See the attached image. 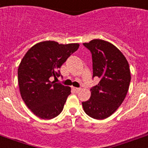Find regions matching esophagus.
<instances>
[{
  "label": "esophagus",
  "instance_id": "obj_1",
  "mask_svg": "<svg viewBox=\"0 0 148 148\" xmlns=\"http://www.w3.org/2000/svg\"><path fill=\"white\" fill-rule=\"evenodd\" d=\"M73 89H74V92H78L81 90V88H73Z\"/></svg>",
  "mask_w": 148,
  "mask_h": 148
}]
</instances>
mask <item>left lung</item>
I'll use <instances>...</instances> for the list:
<instances>
[{"mask_svg":"<svg viewBox=\"0 0 148 148\" xmlns=\"http://www.w3.org/2000/svg\"><path fill=\"white\" fill-rule=\"evenodd\" d=\"M83 45L92 54V78L100 81L91 88L90 98L82 107L92 119H107L125 98L131 81L130 66L124 55L106 40L95 39Z\"/></svg>","mask_w":148,"mask_h":148,"instance_id":"left-lung-1","label":"left lung"}]
</instances>
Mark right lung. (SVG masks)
<instances>
[{"label": "right lung", "instance_id": "right-lung-1", "mask_svg": "<svg viewBox=\"0 0 148 148\" xmlns=\"http://www.w3.org/2000/svg\"><path fill=\"white\" fill-rule=\"evenodd\" d=\"M79 48L52 40L36 44L23 58L18 69L19 90L28 108L42 119H54L63 109L71 88L50 81L60 76V68Z\"/></svg>", "mask_w": 148, "mask_h": 148}]
</instances>
